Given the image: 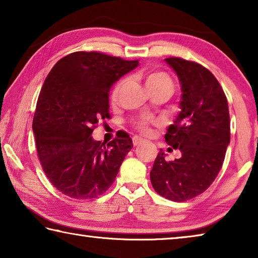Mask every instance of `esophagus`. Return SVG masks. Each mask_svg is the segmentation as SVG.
Listing matches in <instances>:
<instances>
[{
    "label": "esophagus",
    "instance_id": "obj_1",
    "mask_svg": "<svg viewBox=\"0 0 258 258\" xmlns=\"http://www.w3.org/2000/svg\"><path fill=\"white\" fill-rule=\"evenodd\" d=\"M133 145L134 146H139V145H141V143L145 141V140H143L142 138H140V137H133Z\"/></svg>",
    "mask_w": 258,
    "mask_h": 258
}]
</instances>
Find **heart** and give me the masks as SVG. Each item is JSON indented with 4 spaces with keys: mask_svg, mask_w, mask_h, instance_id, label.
<instances>
[{
    "mask_svg": "<svg viewBox=\"0 0 258 258\" xmlns=\"http://www.w3.org/2000/svg\"><path fill=\"white\" fill-rule=\"evenodd\" d=\"M126 80L123 78L120 80L117 84L115 85L111 93V98L112 100H117L119 95V92L123 89V86L125 85ZM147 86L148 87H156V86H168V87H173V83L171 77H169L167 74L164 72H154L148 75L147 77ZM138 127L141 131H147L148 130V121L147 120H142L138 124Z\"/></svg>",
    "mask_w": 258,
    "mask_h": 258,
    "instance_id": "b5f03b06",
    "label": "heart"
}]
</instances>
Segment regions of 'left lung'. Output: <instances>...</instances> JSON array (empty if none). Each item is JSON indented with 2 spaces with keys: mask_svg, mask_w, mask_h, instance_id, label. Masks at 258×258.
I'll use <instances>...</instances> for the list:
<instances>
[{
  "mask_svg": "<svg viewBox=\"0 0 258 258\" xmlns=\"http://www.w3.org/2000/svg\"><path fill=\"white\" fill-rule=\"evenodd\" d=\"M181 83V111L165 141L182 157L165 159L163 150L150 172L154 189L173 202L197 197L215 180L230 143L228 100L215 76L202 64L181 58L165 59Z\"/></svg>",
  "mask_w": 258,
  "mask_h": 258,
  "instance_id": "obj_1",
  "label": "left lung"
}]
</instances>
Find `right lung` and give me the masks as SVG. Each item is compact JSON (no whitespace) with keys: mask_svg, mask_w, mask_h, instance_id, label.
<instances>
[{"mask_svg":"<svg viewBox=\"0 0 258 258\" xmlns=\"http://www.w3.org/2000/svg\"><path fill=\"white\" fill-rule=\"evenodd\" d=\"M138 64L139 60L78 51L60 59L45 78L33 119L37 155L52 185L68 197L85 200L104 194L132 149L127 133L106 146L92 132L108 118L113 83Z\"/></svg>","mask_w":258,"mask_h":258,"instance_id":"obj_1","label":"right lung"}]
</instances>
